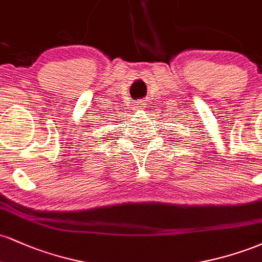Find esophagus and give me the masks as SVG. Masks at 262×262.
<instances>
[{
	"instance_id": "1",
	"label": "esophagus",
	"mask_w": 262,
	"mask_h": 262,
	"mask_svg": "<svg viewBox=\"0 0 262 262\" xmlns=\"http://www.w3.org/2000/svg\"><path fill=\"white\" fill-rule=\"evenodd\" d=\"M143 106H144V103H143V102H141V101L137 102V103H135V110H137V111H140V110H143V108H141V107H143Z\"/></svg>"
}]
</instances>
